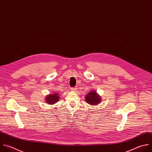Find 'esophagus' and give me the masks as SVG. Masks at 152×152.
Listing matches in <instances>:
<instances>
[{"label": "esophagus", "instance_id": "1", "mask_svg": "<svg viewBox=\"0 0 152 152\" xmlns=\"http://www.w3.org/2000/svg\"><path fill=\"white\" fill-rule=\"evenodd\" d=\"M72 90L74 91V92H76V91L77 90V87H72L71 88Z\"/></svg>", "mask_w": 152, "mask_h": 152}]
</instances>
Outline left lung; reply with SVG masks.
Masks as SVG:
<instances>
[{
  "label": "left lung",
  "instance_id": "left-lung-1",
  "mask_svg": "<svg viewBox=\"0 0 152 152\" xmlns=\"http://www.w3.org/2000/svg\"><path fill=\"white\" fill-rule=\"evenodd\" d=\"M86 101L90 105H96L101 101V98L99 95L96 93V91L92 90L85 97Z\"/></svg>",
  "mask_w": 152,
  "mask_h": 152
}]
</instances>
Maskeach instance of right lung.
I'll return each mask as SVG.
<instances>
[{
	"instance_id": "right-lung-1",
	"label": "right lung",
	"mask_w": 152,
	"mask_h": 152,
	"mask_svg": "<svg viewBox=\"0 0 152 152\" xmlns=\"http://www.w3.org/2000/svg\"><path fill=\"white\" fill-rule=\"evenodd\" d=\"M59 93H54L51 94L47 95L45 97V101L47 104H54L58 102L60 97L58 96Z\"/></svg>"
}]
</instances>
